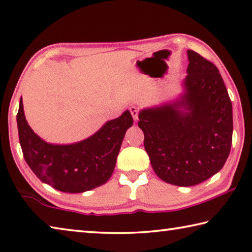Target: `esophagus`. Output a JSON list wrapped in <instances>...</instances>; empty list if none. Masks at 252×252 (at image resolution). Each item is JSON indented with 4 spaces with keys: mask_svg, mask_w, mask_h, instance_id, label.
Returning a JSON list of instances; mask_svg holds the SVG:
<instances>
[{
    "mask_svg": "<svg viewBox=\"0 0 252 252\" xmlns=\"http://www.w3.org/2000/svg\"><path fill=\"white\" fill-rule=\"evenodd\" d=\"M130 112H131V114H132V117H133L134 121H135V122L138 121V119H139V110H138V108L134 107V106L130 107Z\"/></svg>",
    "mask_w": 252,
    "mask_h": 252,
    "instance_id": "1",
    "label": "esophagus"
}]
</instances>
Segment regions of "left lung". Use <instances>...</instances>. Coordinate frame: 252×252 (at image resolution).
Returning a JSON list of instances; mask_svg holds the SVG:
<instances>
[{"instance_id": "left-lung-1", "label": "left lung", "mask_w": 252, "mask_h": 252, "mask_svg": "<svg viewBox=\"0 0 252 252\" xmlns=\"http://www.w3.org/2000/svg\"><path fill=\"white\" fill-rule=\"evenodd\" d=\"M187 58L182 93L141 109L138 123L155 174L184 187L220 171L232 141V104L218 68L193 50Z\"/></svg>"}]
</instances>
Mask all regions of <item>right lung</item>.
I'll use <instances>...</instances> for the list:
<instances>
[{
  "instance_id": "obj_1",
  "label": "right lung",
  "mask_w": 252,
  "mask_h": 252,
  "mask_svg": "<svg viewBox=\"0 0 252 252\" xmlns=\"http://www.w3.org/2000/svg\"><path fill=\"white\" fill-rule=\"evenodd\" d=\"M16 121L27 165L43 183L63 193H84L107 183L126 132L133 125L130 111L126 110L85 140L70 144L48 143L27 123L22 97Z\"/></svg>"
}]
</instances>
